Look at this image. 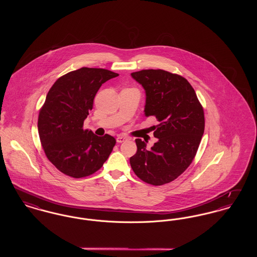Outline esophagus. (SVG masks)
I'll use <instances>...</instances> for the list:
<instances>
[{"label": "esophagus", "instance_id": "34e87169", "mask_svg": "<svg viewBox=\"0 0 257 257\" xmlns=\"http://www.w3.org/2000/svg\"><path fill=\"white\" fill-rule=\"evenodd\" d=\"M127 140V137H125V136H123V135H119L117 138H116V142L118 143V144H121L123 142H125Z\"/></svg>", "mask_w": 257, "mask_h": 257}]
</instances>
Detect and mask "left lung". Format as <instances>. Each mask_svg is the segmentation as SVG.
<instances>
[{"mask_svg":"<svg viewBox=\"0 0 257 257\" xmlns=\"http://www.w3.org/2000/svg\"><path fill=\"white\" fill-rule=\"evenodd\" d=\"M131 76L146 90V115H153L159 121L153 126L158 142L150 149L141 139L136 140L138 149L130 158L131 168L146 183H170L196 156L204 133L203 108L193 86L180 75L147 69Z\"/></svg>","mask_w":257,"mask_h":257,"instance_id":"8db88e82","label":"left lung"}]
</instances>
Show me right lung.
Returning a JSON list of instances; mask_svg holds the SVG:
<instances>
[{"mask_svg":"<svg viewBox=\"0 0 257 257\" xmlns=\"http://www.w3.org/2000/svg\"><path fill=\"white\" fill-rule=\"evenodd\" d=\"M118 74L82 67L59 78L50 88L38 114V134L50 162L62 173L82 178L100 170L115 139L84 129L93 99L102 84Z\"/></svg>","mask_w":257,"mask_h":257,"instance_id":"1","label":"right lung"}]
</instances>
